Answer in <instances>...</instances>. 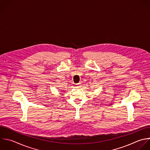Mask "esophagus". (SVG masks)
<instances>
[{"mask_svg": "<svg viewBox=\"0 0 150 150\" xmlns=\"http://www.w3.org/2000/svg\"><path fill=\"white\" fill-rule=\"evenodd\" d=\"M75 86H76V88H79V87H80V86H81V83H79L76 84H75Z\"/></svg>", "mask_w": 150, "mask_h": 150, "instance_id": "1", "label": "esophagus"}]
</instances>
